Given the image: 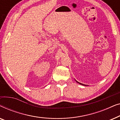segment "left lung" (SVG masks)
I'll use <instances>...</instances> for the list:
<instances>
[{
	"label": "left lung",
	"mask_w": 120,
	"mask_h": 120,
	"mask_svg": "<svg viewBox=\"0 0 120 120\" xmlns=\"http://www.w3.org/2000/svg\"><path fill=\"white\" fill-rule=\"evenodd\" d=\"M80 83V84H81V85H83V84H82V83Z\"/></svg>",
	"instance_id": "1"
}]
</instances>
